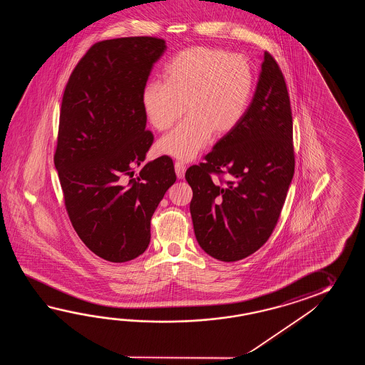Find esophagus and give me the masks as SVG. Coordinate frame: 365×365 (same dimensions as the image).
I'll use <instances>...</instances> for the list:
<instances>
[{"instance_id":"esophagus-1","label":"esophagus","mask_w":365,"mask_h":365,"mask_svg":"<svg viewBox=\"0 0 365 365\" xmlns=\"http://www.w3.org/2000/svg\"><path fill=\"white\" fill-rule=\"evenodd\" d=\"M186 165L182 162H176L175 163V172H176V176L179 179H182L185 176Z\"/></svg>"}]
</instances>
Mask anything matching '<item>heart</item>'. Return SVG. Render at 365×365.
I'll list each match as a JSON object with an SVG mask.
<instances>
[{
	"label": "heart",
	"instance_id": "1",
	"mask_svg": "<svg viewBox=\"0 0 365 365\" xmlns=\"http://www.w3.org/2000/svg\"><path fill=\"white\" fill-rule=\"evenodd\" d=\"M255 86L248 58L220 48L192 47L175 56L164 69V83L150 82L142 108L156 130H167L184 113L187 118L158 142V151L190 160L209 142L240 124Z\"/></svg>",
	"mask_w": 365,
	"mask_h": 365
}]
</instances>
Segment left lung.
Wrapping results in <instances>:
<instances>
[{"label":"left lung","mask_w":365,"mask_h":365,"mask_svg":"<svg viewBox=\"0 0 365 365\" xmlns=\"http://www.w3.org/2000/svg\"><path fill=\"white\" fill-rule=\"evenodd\" d=\"M203 159L185 173L195 239L209 256L235 262L269 240L295 172L287 85L269 52L240 124Z\"/></svg>","instance_id":"obj_1"}]
</instances>
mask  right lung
Returning a JSON list of instances; mask_svg holds the SVG:
<instances>
[{"mask_svg":"<svg viewBox=\"0 0 365 365\" xmlns=\"http://www.w3.org/2000/svg\"><path fill=\"white\" fill-rule=\"evenodd\" d=\"M165 49L153 36L98 41L62 96L53 160L65 209L86 247L109 262L130 261L148 249L151 217L176 181L170 156L133 178L154 142L142 91Z\"/></svg>","mask_w":365,"mask_h":365,"instance_id":"1","label":"right lung"}]
</instances>
